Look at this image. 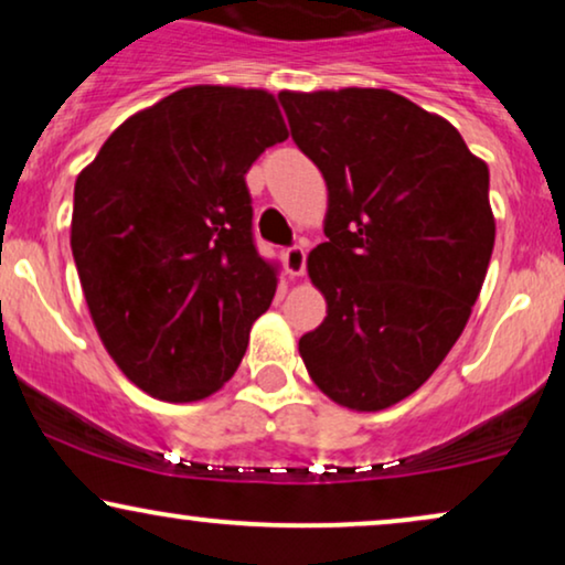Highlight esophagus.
I'll list each match as a JSON object with an SVG mask.
<instances>
[{
    "instance_id": "obj_1",
    "label": "esophagus",
    "mask_w": 565,
    "mask_h": 565,
    "mask_svg": "<svg viewBox=\"0 0 565 565\" xmlns=\"http://www.w3.org/2000/svg\"><path fill=\"white\" fill-rule=\"evenodd\" d=\"M285 269H288V275L292 277H300L306 273V249L303 246H290V249H285Z\"/></svg>"
}]
</instances>
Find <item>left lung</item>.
Segmentation results:
<instances>
[{
	"instance_id": "1",
	"label": "left lung",
	"mask_w": 565,
	"mask_h": 565,
	"mask_svg": "<svg viewBox=\"0 0 565 565\" xmlns=\"http://www.w3.org/2000/svg\"><path fill=\"white\" fill-rule=\"evenodd\" d=\"M277 97L329 190L327 242L308 254L327 319L300 358L339 406L381 412L435 373L470 319L497 236L489 167L391 89Z\"/></svg>"
}]
</instances>
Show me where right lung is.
<instances>
[{
  "label": "right lung",
  "mask_w": 565,
  "mask_h": 565,
  "mask_svg": "<svg viewBox=\"0 0 565 565\" xmlns=\"http://www.w3.org/2000/svg\"><path fill=\"white\" fill-rule=\"evenodd\" d=\"M285 138L269 92L198 84L130 115L76 177L72 252L92 321L153 398L218 391L273 303L246 172Z\"/></svg>",
  "instance_id": "obj_1"
}]
</instances>
